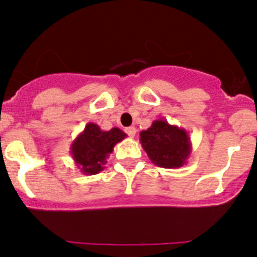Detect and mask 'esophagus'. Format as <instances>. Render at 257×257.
I'll list each match as a JSON object with an SVG mask.
<instances>
[{
    "mask_svg": "<svg viewBox=\"0 0 257 257\" xmlns=\"http://www.w3.org/2000/svg\"><path fill=\"white\" fill-rule=\"evenodd\" d=\"M125 131H126V134L128 135L130 137H135V135H136V128L135 127H127V128H125Z\"/></svg>",
    "mask_w": 257,
    "mask_h": 257,
    "instance_id": "1",
    "label": "esophagus"
}]
</instances>
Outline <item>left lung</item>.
<instances>
[{
	"instance_id": "8db88e82",
	"label": "left lung",
	"mask_w": 257,
	"mask_h": 257,
	"mask_svg": "<svg viewBox=\"0 0 257 257\" xmlns=\"http://www.w3.org/2000/svg\"><path fill=\"white\" fill-rule=\"evenodd\" d=\"M140 142L152 164L164 169L184 166L192 150L186 130L170 125L162 118L140 132Z\"/></svg>"
}]
</instances>
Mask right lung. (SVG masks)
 <instances>
[{"instance_id": "1", "label": "right lung", "mask_w": 257, "mask_h": 257, "mask_svg": "<svg viewBox=\"0 0 257 257\" xmlns=\"http://www.w3.org/2000/svg\"><path fill=\"white\" fill-rule=\"evenodd\" d=\"M126 136L127 135L117 127L103 131L96 123L88 122L71 144L70 154L82 174L96 175L105 169L106 160L113 151L115 145Z\"/></svg>"}]
</instances>
